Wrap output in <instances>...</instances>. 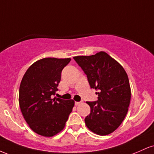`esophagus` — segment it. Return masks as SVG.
<instances>
[{
  "label": "esophagus",
  "instance_id": "esophagus-1",
  "mask_svg": "<svg viewBox=\"0 0 154 154\" xmlns=\"http://www.w3.org/2000/svg\"><path fill=\"white\" fill-rule=\"evenodd\" d=\"M82 103V102H75V104L76 106H79V105H80V104Z\"/></svg>",
  "mask_w": 154,
  "mask_h": 154
}]
</instances>
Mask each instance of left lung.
I'll return each mask as SVG.
<instances>
[{
  "label": "left lung",
  "instance_id": "8db88e82",
  "mask_svg": "<svg viewBox=\"0 0 154 154\" xmlns=\"http://www.w3.org/2000/svg\"><path fill=\"white\" fill-rule=\"evenodd\" d=\"M74 59L87 75L91 88L99 90L96 101H87L91 114L86 126L99 135H106L119 127L128 111L131 90L126 72L115 59L103 51Z\"/></svg>",
  "mask_w": 154,
  "mask_h": 154
}]
</instances>
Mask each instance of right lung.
<instances>
[{
  "instance_id": "right-lung-1",
  "label": "right lung",
  "mask_w": 154,
  "mask_h": 154,
  "mask_svg": "<svg viewBox=\"0 0 154 154\" xmlns=\"http://www.w3.org/2000/svg\"><path fill=\"white\" fill-rule=\"evenodd\" d=\"M71 59L44 58L24 74L19 92L21 111L29 128L38 135L53 137L64 128L75 106L73 100L52 98L61 81V71Z\"/></svg>"
}]
</instances>
